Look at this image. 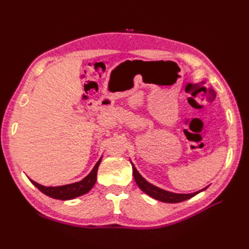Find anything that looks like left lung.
Here are the masks:
<instances>
[{"label":"left lung","mask_w":249,"mask_h":249,"mask_svg":"<svg viewBox=\"0 0 249 249\" xmlns=\"http://www.w3.org/2000/svg\"><path fill=\"white\" fill-rule=\"evenodd\" d=\"M132 168H133L134 178H135V180H136V183H137V185H138L140 189L143 192H145L147 195H149V196H152L155 199L161 200L163 202L175 203V202L184 201L186 199H189V198L195 196V195L206 189V188H203L202 190H199V191L194 192V193H190V194H177V193L168 192V191L162 190V189H160V188H158V187H156L152 184H149L148 182H146V180L141 177L140 173L136 170V168H135L133 164H132Z\"/></svg>","instance_id":"1"}]
</instances>
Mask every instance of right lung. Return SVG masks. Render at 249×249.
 <instances>
[{"instance_id": "obj_1", "label": "right lung", "mask_w": 249, "mask_h": 249, "mask_svg": "<svg viewBox=\"0 0 249 249\" xmlns=\"http://www.w3.org/2000/svg\"><path fill=\"white\" fill-rule=\"evenodd\" d=\"M101 161L102 159L97 161L92 171L90 172L84 179H82L80 182L73 183V184L59 186V187H46V186L39 185L38 183L34 182L32 179L30 180H31V183L38 188L42 193L48 195L50 197L56 198V199H62V200L72 199L74 197L80 196V195L87 193L93 187V185L96 182L97 169H99Z\"/></svg>"}]
</instances>
